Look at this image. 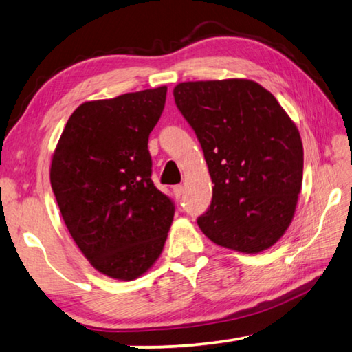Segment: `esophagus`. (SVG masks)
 <instances>
[{
  "label": "esophagus",
  "instance_id": "1",
  "mask_svg": "<svg viewBox=\"0 0 352 352\" xmlns=\"http://www.w3.org/2000/svg\"><path fill=\"white\" fill-rule=\"evenodd\" d=\"M174 194L177 199H182L184 194V186H182V184H177V186H174Z\"/></svg>",
  "mask_w": 352,
  "mask_h": 352
}]
</instances>
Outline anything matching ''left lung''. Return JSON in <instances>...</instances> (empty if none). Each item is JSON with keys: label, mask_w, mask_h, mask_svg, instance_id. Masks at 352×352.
<instances>
[{"label": "left lung", "mask_w": 352, "mask_h": 352, "mask_svg": "<svg viewBox=\"0 0 352 352\" xmlns=\"http://www.w3.org/2000/svg\"><path fill=\"white\" fill-rule=\"evenodd\" d=\"M177 109L197 135L212 200L197 219L220 247L259 253L281 239L302 183V142L270 91L247 79L183 82Z\"/></svg>", "instance_id": "8db88e82"}]
</instances>
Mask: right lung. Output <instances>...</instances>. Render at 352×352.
Wrapping results in <instances>:
<instances>
[{
  "label": "right lung",
  "instance_id": "add662e5",
  "mask_svg": "<svg viewBox=\"0 0 352 352\" xmlns=\"http://www.w3.org/2000/svg\"><path fill=\"white\" fill-rule=\"evenodd\" d=\"M168 88L77 107L58 140L51 186L65 225L90 264L132 281L162 254L175 205L152 182L148 135Z\"/></svg>",
  "mask_w": 352,
  "mask_h": 352
}]
</instances>
